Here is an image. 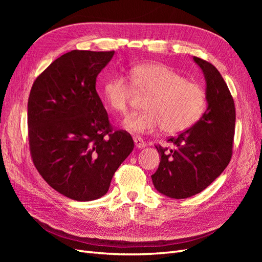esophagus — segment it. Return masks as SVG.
Wrapping results in <instances>:
<instances>
[{"label": "esophagus", "mask_w": 262, "mask_h": 262, "mask_svg": "<svg viewBox=\"0 0 262 262\" xmlns=\"http://www.w3.org/2000/svg\"><path fill=\"white\" fill-rule=\"evenodd\" d=\"M133 141H134V145H136L137 148H144L146 146L143 139L140 137H133Z\"/></svg>", "instance_id": "esophagus-1"}]
</instances>
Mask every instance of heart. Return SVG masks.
<instances>
[{"instance_id": "b5f03b06", "label": "heart", "mask_w": 262, "mask_h": 262, "mask_svg": "<svg viewBox=\"0 0 262 262\" xmlns=\"http://www.w3.org/2000/svg\"><path fill=\"white\" fill-rule=\"evenodd\" d=\"M139 90L150 93L145 112L132 113L124 119V128L134 133H152L158 129L177 134L191 128L202 117L207 96L200 85L160 63H145L132 71ZM133 85L123 74H116L104 85V99L116 112L128 108Z\"/></svg>"}]
</instances>
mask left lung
Here are the masks:
<instances>
[{"label": "left lung", "mask_w": 262, "mask_h": 262, "mask_svg": "<svg viewBox=\"0 0 262 262\" xmlns=\"http://www.w3.org/2000/svg\"><path fill=\"white\" fill-rule=\"evenodd\" d=\"M205 80L208 106L191 128L170 138L172 149L156 146L160 166L152 175L158 192L173 199H186L201 192L215 180L232 157L235 132V105L217 69L193 57Z\"/></svg>", "instance_id": "8db88e82"}]
</instances>
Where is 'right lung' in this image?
I'll return each mask as SVG.
<instances>
[{
  "label": "right lung",
  "mask_w": 262,
  "mask_h": 262,
  "mask_svg": "<svg viewBox=\"0 0 262 262\" xmlns=\"http://www.w3.org/2000/svg\"><path fill=\"white\" fill-rule=\"evenodd\" d=\"M115 51L72 50L39 75L28 99V138L37 170L50 187L76 201L105 195L134 143L113 130L96 78Z\"/></svg>",
  "instance_id": "1"
}]
</instances>
